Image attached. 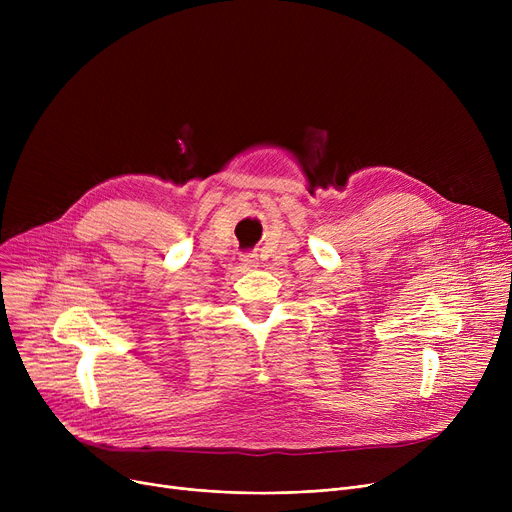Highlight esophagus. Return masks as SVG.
Returning <instances> with one entry per match:
<instances>
[{
  "label": "esophagus",
  "mask_w": 512,
  "mask_h": 512,
  "mask_svg": "<svg viewBox=\"0 0 512 512\" xmlns=\"http://www.w3.org/2000/svg\"><path fill=\"white\" fill-rule=\"evenodd\" d=\"M242 263H245L247 267H257L259 259H257V255H242Z\"/></svg>",
  "instance_id": "1"
}]
</instances>
